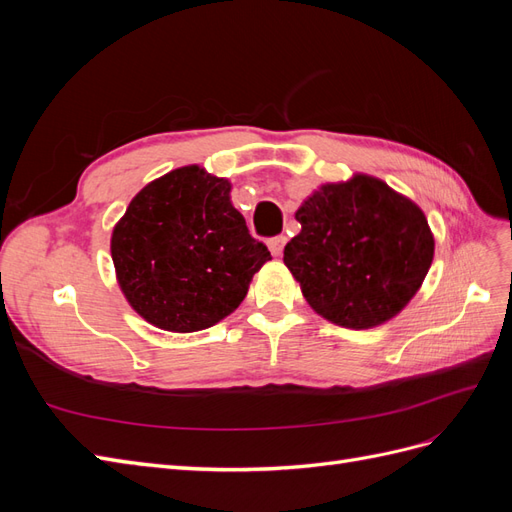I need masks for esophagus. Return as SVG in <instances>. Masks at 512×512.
Segmentation results:
<instances>
[{"mask_svg": "<svg viewBox=\"0 0 512 512\" xmlns=\"http://www.w3.org/2000/svg\"><path fill=\"white\" fill-rule=\"evenodd\" d=\"M286 237L284 235H280V237H273V239H269V250H271V254L273 256H280L282 252H284V245H286Z\"/></svg>", "mask_w": 512, "mask_h": 512, "instance_id": "1", "label": "esophagus"}]
</instances>
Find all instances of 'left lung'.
Masks as SVG:
<instances>
[{
    "label": "left lung",
    "mask_w": 512,
    "mask_h": 512,
    "mask_svg": "<svg viewBox=\"0 0 512 512\" xmlns=\"http://www.w3.org/2000/svg\"><path fill=\"white\" fill-rule=\"evenodd\" d=\"M294 218L301 232L284 247V265L309 307L337 327L395 318L431 267L436 241L423 209L371 175L320 185Z\"/></svg>",
    "instance_id": "left-lung-1"
}]
</instances>
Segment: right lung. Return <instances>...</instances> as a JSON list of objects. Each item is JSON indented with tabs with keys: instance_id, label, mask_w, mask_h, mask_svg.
<instances>
[{
	"instance_id": "add662e5",
	"label": "right lung",
	"mask_w": 512,
	"mask_h": 512,
	"mask_svg": "<svg viewBox=\"0 0 512 512\" xmlns=\"http://www.w3.org/2000/svg\"><path fill=\"white\" fill-rule=\"evenodd\" d=\"M230 181L196 164L147 183L115 224L117 284L153 327L194 333L230 316L271 254L230 203Z\"/></svg>"
}]
</instances>
